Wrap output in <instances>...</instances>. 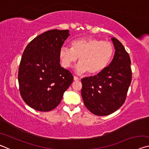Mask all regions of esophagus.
<instances>
[{
  "mask_svg": "<svg viewBox=\"0 0 149 149\" xmlns=\"http://www.w3.org/2000/svg\"><path fill=\"white\" fill-rule=\"evenodd\" d=\"M74 80L75 81H78L80 80V79H79V77H76V76H74Z\"/></svg>",
  "mask_w": 149,
  "mask_h": 149,
  "instance_id": "1",
  "label": "esophagus"
}]
</instances>
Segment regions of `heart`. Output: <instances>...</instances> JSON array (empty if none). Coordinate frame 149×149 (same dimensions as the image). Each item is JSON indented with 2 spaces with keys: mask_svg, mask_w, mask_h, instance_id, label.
Instances as JSON below:
<instances>
[{
  "mask_svg": "<svg viewBox=\"0 0 149 149\" xmlns=\"http://www.w3.org/2000/svg\"><path fill=\"white\" fill-rule=\"evenodd\" d=\"M114 48L108 41H102L94 37L74 40L72 48L62 46L59 51L61 64L70 68L79 58V63L75 68L77 74L88 72L90 75L99 74L109 64Z\"/></svg>",
  "mask_w": 149,
  "mask_h": 149,
  "instance_id": "b5f03b06",
  "label": "heart"
}]
</instances>
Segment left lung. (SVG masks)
<instances>
[{
	"label": "left lung",
	"instance_id": "8db88e82",
	"mask_svg": "<svg viewBox=\"0 0 149 149\" xmlns=\"http://www.w3.org/2000/svg\"><path fill=\"white\" fill-rule=\"evenodd\" d=\"M111 40L115 52L110 64L97 75L81 79L84 104L97 116L109 115L122 107L132 81L129 54L117 39Z\"/></svg>",
	"mask_w": 149,
	"mask_h": 149
}]
</instances>
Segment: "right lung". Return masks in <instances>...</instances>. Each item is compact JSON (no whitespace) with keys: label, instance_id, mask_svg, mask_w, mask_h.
<instances>
[{"label":"right lung","instance_id":"1","mask_svg":"<svg viewBox=\"0 0 149 149\" xmlns=\"http://www.w3.org/2000/svg\"><path fill=\"white\" fill-rule=\"evenodd\" d=\"M69 36V30H49L24 50L18 71L19 91L24 102L35 110L48 112L56 108L74 80L60 64V49Z\"/></svg>","mask_w":149,"mask_h":149}]
</instances>
